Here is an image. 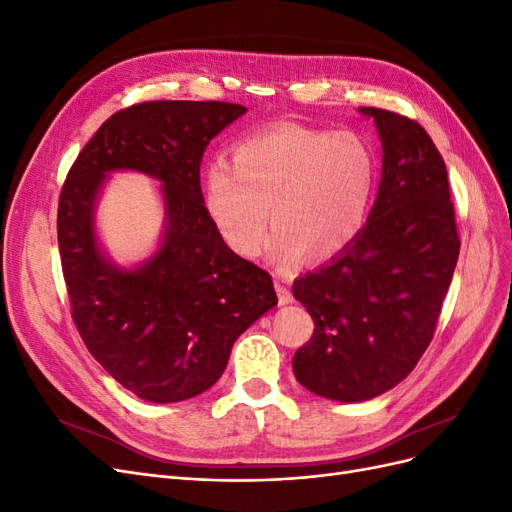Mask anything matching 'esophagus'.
Returning a JSON list of instances; mask_svg holds the SVG:
<instances>
[{"instance_id": "obj_1", "label": "esophagus", "mask_w": 512, "mask_h": 512, "mask_svg": "<svg viewBox=\"0 0 512 512\" xmlns=\"http://www.w3.org/2000/svg\"><path fill=\"white\" fill-rule=\"evenodd\" d=\"M275 290H277V297H280V305H288V303L294 301L290 290L286 288V282L282 280V277H277V275H275Z\"/></svg>"}]
</instances>
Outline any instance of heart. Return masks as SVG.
Listing matches in <instances>:
<instances>
[{"label": "heart", "mask_w": 512, "mask_h": 512, "mask_svg": "<svg viewBox=\"0 0 512 512\" xmlns=\"http://www.w3.org/2000/svg\"><path fill=\"white\" fill-rule=\"evenodd\" d=\"M376 181V153L363 136L277 121L232 145L230 164L209 166L203 196L211 224L239 256L260 252L271 220L267 256L288 269L307 254L329 260L348 250Z\"/></svg>", "instance_id": "1"}]
</instances>
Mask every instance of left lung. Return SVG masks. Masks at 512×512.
Masks as SVG:
<instances>
[{
	"label": "left lung",
	"instance_id": "left-lung-1",
	"mask_svg": "<svg viewBox=\"0 0 512 512\" xmlns=\"http://www.w3.org/2000/svg\"><path fill=\"white\" fill-rule=\"evenodd\" d=\"M382 177L356 241L292 284L314 318L294 352L297 380L333 401L374 399L404 380L427 350L459 258L446 164L416 121L382 108Z\"/></svg>",
	"mask_w": 512,
	"mask_h": 512
}]
</instances>
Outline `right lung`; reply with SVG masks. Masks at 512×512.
<instances>
[{"mask_svg":"<svg viewBox=\"0 0 512 512\" xmlns=\"http://www.w3.org/2000/svg\"><path fill=\"white\" fill-rule=\"evenodd\" d=\"M245 111L185 100L123 108L91 136L61 188L57 243L76 329L123 389L153 404L207 391L237 337L277 305L271 275L220 239L200 190L207 145ZM115 169L163 183V241L134 270L115 266L95 235L97 196Z\"/></svg>","mask_w":512,"mask_h":512,"instance_id":"1","label":"right lung"}]
</instances>
